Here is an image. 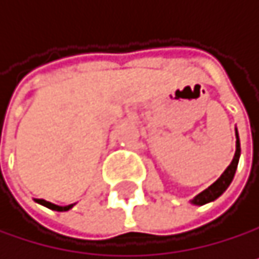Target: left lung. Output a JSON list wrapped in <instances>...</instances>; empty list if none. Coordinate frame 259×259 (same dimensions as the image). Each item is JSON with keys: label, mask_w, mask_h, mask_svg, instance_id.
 Wrapping results in <instances>:
<instances>
[{"label": "left lung", "mask_w": 259, "mask_h": 259, "mask_svg": "<svg viewBox=\"0 0 259 259\" xmlns=\"http://www.w3.org/2000/svg\"><path fill=\"white\" fill-rule=\"evenodd\" d=\"M239 154H241V147H239V137H238V131H236V151H235L232 163L226 168V171L221 175V178H219L214 184H211L208 188H205L202 193H199L195 199H191V204L204 205L207 202H211V201L218 199L219 196L223 195V193L227 190V187L230 185V182L233 181L236 166H238V160H239Z\"/></svg>", "instance_id": "left-lung-1"}]
</instances>
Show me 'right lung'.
<instances>
[{
	"mask_svg": "<svg viewBox=\"0 0 259 259\" xmlns=\"http://www.w3.org/2000/svg\"><path fill=\"white\" fill-rule=\"evenodd\" d=\"M36 202L38 204H41V205H45V207H48V208H51V210H55V211H68L69 208H72L74 207V204H71V205H55V204H52V202H48V201H45V199H36Z\"/></svg>",
	"mask_w": 259,
	"mask_h": 259,
	"instance_id": "obj_1",
	"label": "right lung"
}]
</instances>
